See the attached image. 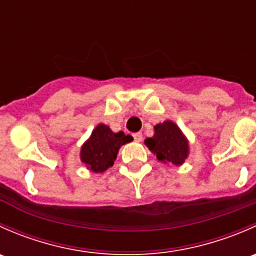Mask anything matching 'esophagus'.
<instances>
[{"label": "esophagus", "instance_id": "esophagus-1", "mask_svg": "<svg viewBox=\"0 0 256 256\" xmlns=\"http://www.w3.org/2000/svg\"><path fill=\"white\" fill-rule=\"evenodd\" d=\"M134 140H135V142H141V141H142V134L141 132H136V134H134Z\"/></svg>", "mask_w": 256, "mask_h": 256}]
</instances>
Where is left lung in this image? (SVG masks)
Segmentation results:
<instances>
[{
    "label": "left lung",
    "mask_w": 256,
    "mask_h": 256,
    "mask_svg": "<svg viewBox=\"0 0 256 256\" xmlns=\"http://www.w3.org/2000/svg\"><path fill=\"white\" fill-rule=\"evenodd\" d=\"M150 151L164 164L180 166L190 154V144L180 128L171 120L154 126L152 138L144 140Z\"/></svg>",
    "instance_id": "8db88e82"
}]
</instances>
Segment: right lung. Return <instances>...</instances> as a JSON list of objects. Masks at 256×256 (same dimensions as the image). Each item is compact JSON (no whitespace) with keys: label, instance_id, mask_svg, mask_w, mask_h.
<instances>
[{"label":"right lung","instance_id":"add662e5","mask_svg":"<svg viewBox=\"0 0 256 256\" xmlns=\"http://www.w3.org/2000/svg\"><path fill=\"white\" fill-rule=\"evenodd\" d=\"M131 140L132 138L125 135L122 131L115 134L109 126L99 124L92 130V136L82 146L80 160L88 170L95 174H102L112 166L120 147Z\"/></svg>","mask_w":256,"mask_h":256}]
</instances>
